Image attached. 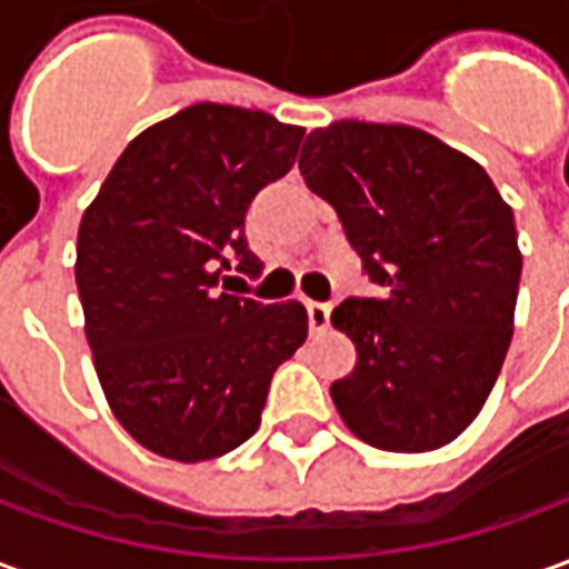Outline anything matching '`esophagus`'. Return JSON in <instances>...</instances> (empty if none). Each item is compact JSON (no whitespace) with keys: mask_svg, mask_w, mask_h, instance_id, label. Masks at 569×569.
<instances>
[{"mask_svg":"<svg viewBox=\"0 0 569 569\" xmlns=\"http://www.w3.org/2000/svg\"><path fill=\"white\" fill-rule=\"evenodd\" d=\"M329 305H322V301H308V322H310V332H326L329 329Z\"/></svg>","mask_w":569,"mask_h":569,"instance_id":"obj_1","label":"esophagus"}]
</instances>
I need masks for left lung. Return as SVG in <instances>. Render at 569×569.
I'll use <instances>...</instances> for the list:
<instances>
[{
    "label": "left lung",
    "mask_w": 569,
    "mask_h": 569,
    "mask_svg": "<svg viewBox=\"0 0 569 569\" xmlns=\"http://www.w3.org/2000/svg\"><path fill=\"white\" fill-rule=\"evenodd\" d=\"M298 170L383 289L332 310L357 347L353 371L332 383L335 408L381 451H436L478 418L512 341V207L481 163L408 124L310 130Z\"/></svg>",
    "instance_id": "1"
}]
</instances>
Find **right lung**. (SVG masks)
I'll use <instances>...</instances> for the list:
<instances>
[{
	"label": "right lung",
	"mask_w": 569,
	"mask_h": 569,
	"mask_svg": "<svg viewBox=\"0 0 569 569\" xmlns=\"http://www.w3.org/2000/svg\"><path fill=\"white\" fill-rule=\"evenodd\" d=\"M301 137L268 112L188 106L130 140L81 216L76 283L93 369L118 423L167 460L243 445L273 371L308 338L298 301L219 292L222 271L261 273L247 210L292 170Z\"/></svg>",
	"instance_id": "add662e5"
}]
</instances>
